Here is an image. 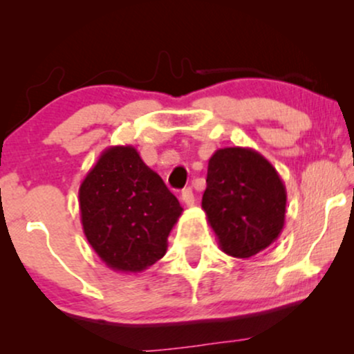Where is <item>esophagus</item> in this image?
<instances>
[{"instance_id": "1", "label": "esophagus", "mask_w": 354, "mask_h": 354, "mask_svg": "<svg viewBox=\"0 0 354 354\" xmlns=\"http://www.w3.org/2000/svg\"><path fill=\"white\" fill-rule=\"evenodd\" d=\"M181 200L185 203L186 206H193L194 205V194H193V189L191 188H185L181 193Z\"/></svg>"}]
</instances>
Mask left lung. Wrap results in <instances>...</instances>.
Listing matches in <instances>:
<instances>
[{
    "label": "left lung",
    "mask_w": 354,
    "mask_h": 354,
    "mask_svg": "<svg viewBox=\"0 0 354 354\" xmlns=\"http://www.w3.org/2000/svg\"><path fill=\"white\" fill-rule=\"evenodd\" d=\"M201 208L223 253L251 258L284 228L286 188L278 171L251 148H219L208 161Z\"/></svg>",
    "instance_id": "left-lung-1"
}]
</instances>
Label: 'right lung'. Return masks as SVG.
Returning a JSON list of instances; mask_svg holds the SVG:
<instances>
[{"mask_svg":"<svg viewBox=\"0 0 354 354\" xmlns=\"http://www.w3.org/2000/svg\"><path fill=\"white\" fill-rule=\"evenodd\" d=\"M84 236L108 268L141 273L161 259L183 208L135 146H109L80 186Z\"/></svg>","mask_w":354,"mask_h":354,"instance_id":"obj_1","label":"right lung"}]
</instances>
